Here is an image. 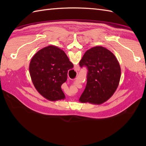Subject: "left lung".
<instances>
[{
	"instance_id": "obj_1",
	"label": "left lung",
	"mask_w": 146,
	"mask_h": 146,
	"mask_svg": "<svg viewBox=\"0 0 146 146\" xmlns=\"http://www.w3.org/2000/svg\"><path fill=\"white\" fill-rule=\"evenodd\" d=\"M79 64L88 69L87 82L80 102L99 105L108 100L116 91L121 76L115 56L107 48L95 46L85 52Z\"/></svg>"
}]
</instances>
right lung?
<instances>
[{"label":"right lung","instance_id":"1","mask_svg":"<svg viewBox=\"0 0 146 146\" xmlns=\"http://www.w3.org/2000/svg\"><path fill=\"white\" fill-rule=\"evenodd\" d=\"M73 68L64 51L51 45L33 56L29 70L37 91L48 100L58 101L65 98L61 86L66 81L68 70Z\"/></svg>","mask_w":146,"mask_h":146}]
</instances>
